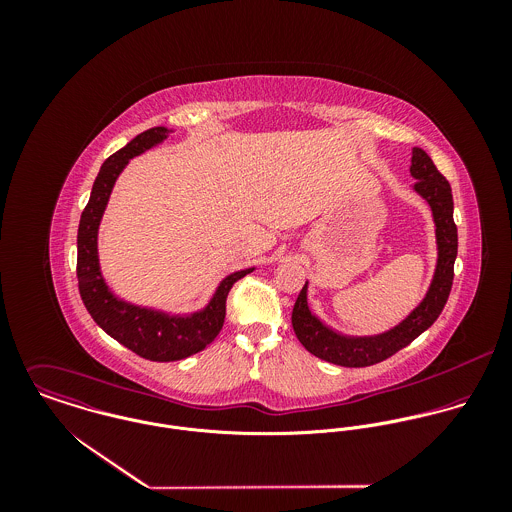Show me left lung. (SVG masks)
Masks as SVG:
<instances>
[{"mask_svg": "<svg viewBox=\"0 0 512 512\" xmlns=\"http://www.w3.org/2000/svg\"><path fill=\"white\" fill-rule=\"evenodd\" d=\"M410 175L414 191L430 205L436 228V270L424 299L394 327L376 335H345L317 317L307 301V282L293 305L292 325L299 343L317 359L339 366H370L408 347L434 325L453 284L457 258V226L453 222V197L447 179L422 147H412Z\"/></svg>", "mask_w": 512, "mask_h": 512, "instance_id": "left-lung-1", "label": "left lung"}]
</instances>
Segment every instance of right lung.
Masks as SVG:
<instances>
[{
    "instance_id": "right-lung-1",
    "label": "right lung",
    "mask_w": 512,
    "mask_h": 512,
    "mask_svg": "<svg viewBox=\"0 0 512 512\" xmlns=\"http://www.w3.org/2000/svg\"><path fill=\"white\" fill-rule=\"evenodd\" d=\"M171 132L173 130L165 126L149 128L102 163L98 177L94 179L88 205L80 215L76 236V276L84 307L96 325L112 339L147 361L157 363L181 361L211 345L222 329L226 295L232 284L256 270L246 268L228 274L220 280L209 303L191 313H171L157 307L138 305L116 295L108 286L100 268L98 230L112 189L130 159L163 144Z\"/></svg>"
}]
</instances>
